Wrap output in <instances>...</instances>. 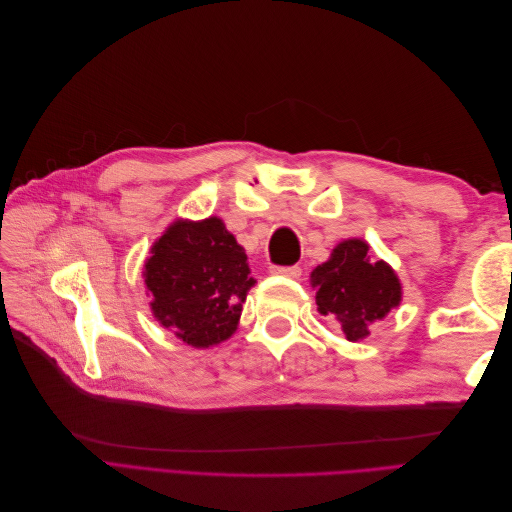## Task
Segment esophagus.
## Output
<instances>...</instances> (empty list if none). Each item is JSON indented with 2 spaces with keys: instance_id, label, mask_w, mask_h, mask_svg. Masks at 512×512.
<instances>
[{
  "instance_id": "obj_1",
  "label": "esophagus",
  "mask_w": 512,
  "mask_h": 512,
  "mask_svg": "<svg viewBox=\"0 0 512 512\" xmlns=\"http://www.w3.org/2000/svg\"><path fill=\"white\" fill-rule=\"evenodd\" d=\"M271 273L273 275H284V277H290V280H297V277H301V267H271Z\"/></svg>"
}]
</instances>
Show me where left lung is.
<instances>
[{"instance_id": "1", "label": "left lung", "mask_w": 512, "mask_h": 512, "mask_svg": "<svg viewBox=\"0 0 512 512\" xmlns=\"http://www.w3.org/2000/svg\"><path fill=\"white\" fill-rule=\"evenodd\" d=\"M363 239H344L333 247L327 262L309 273L316 305L348 342H361L369 324L384 320L401 303V282L384 260L371 262Z\"/></svg>"}]
</instances>
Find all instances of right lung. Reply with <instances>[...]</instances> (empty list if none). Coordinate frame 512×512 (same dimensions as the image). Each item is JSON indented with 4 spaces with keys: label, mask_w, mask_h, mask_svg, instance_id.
I'll use <instances>...</instances> for the list:
<instances>
[{
    "label": "right lung",
    "mask_w": 512,
    "mask_h": 512,
    "mask_svg": "<svg viewBox=\"0 0 512 512\" xmlns=\"http://www.w3.org/2000/svg\"><path fill=\"white\" fill-rule=\"evenodd\" d=\"M247 254L218 215L177 218L153 241L143 267L151 314L192 348L226 342L256 284Z\"/></svg>",
    "instance_id": "right-lung-1"
}]
</instances>
